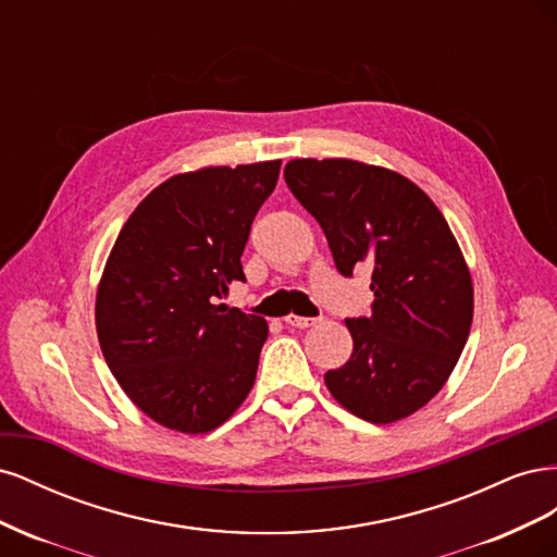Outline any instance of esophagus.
Segmentation results:
<instances>
[{
	"label": "esophagus",
	"instance_id": "esophagus-1",
	"mask_svg": "<svg viewBox=\"0 0 557 557\" xmlns=\"http://www.w3.org/2000/svg\"><path fill=\"white\" fill-rule=\"evenodd\" d=\"M283 320H285V325H290V327H299V330L311 327V325H315V323H318V318H305V315H295V313L285 315Z\"/></svg>",
	"mask_w": 557,
	"mask_h": 557
}]
</instances>
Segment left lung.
I'll return each instance as SVG.
<instances>
[{"mask_svg": "<svg viewBox=\"0 0 557 557\" xmlns=\"http://www.w3.org/2000/svg\"><path fill=\"white\" fill-rule=\"evenodd\" d=\"M290 193L323 227L336 269L372 267L369 318H348L350 360L325 385L346 411L376 425L423 409L460 360L474 285L453 232L413 181L348 158L290 160Z\"/></svg>", "mask_w": 557, "mask_h": 557, "instance_id": "8db88e82", "label": "left lung"}]
</instances>
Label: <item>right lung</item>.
<instances>
[{"mask_svg":"<svg viewBox=\"0 0 557 557\" xmlns=\"http://www.w3.org/2000/svg\"><path fill=\"white\" fill-rule=\"evenodd\" d=\"M281 160L176 174L132 211L97 285L95 325L125 395L158 425H223L258 374L267 320L218 305L246 281L252 218Z\"/></svg>","mask_w":557,"mask_h":557,"instance_id":"add662e5","label":"right lung"}]
</instances>
